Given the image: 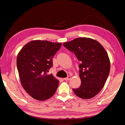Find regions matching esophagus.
Wrapping results in <instances>:
<instances>
[{
    "mask_svg": "<svg viewBox=\"0 0 125 125\" xmlns=\"http://www.w3.org/2000/svg\"><path fill=\"white\" fill-rule=\"evenodd\" d=\"M70 78H71V76H70V75H68V76L67 78H64V80H65V81H69L70 79Z\"/></svg>",
    "mask_w": 125,
    "mask_h": 125,
    "instance_id": "obj_1",
    "label": "esophagus"
}]
</instances>
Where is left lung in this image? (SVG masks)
Wrapping results in <instances>:
<instances>
[{
  "label": "left lung",
  "instance_id": "left-lung-1",
  "mask_svg": "<svg viewBox=\"0 0 125 125\" xmlns=\"http://www.w3.org/2000/svg\"><path fill=\"white\" fill-rule=\"evenodd\" d=\"M73 52L79 61L81 85L73 89L81 98L94 97L104 87L109 76L110 63L108 53L97 41L88 38H78L63 44Z\"/></svg>",
  "mask_w": 125,
  "mask_h": 125
}]
</instances>
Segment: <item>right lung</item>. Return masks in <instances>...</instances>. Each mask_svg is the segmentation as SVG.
I'll use <instances>...</instances> for the list:
<instances>
[{"mask_svg":"<svg viewBox=\"0 0 125 125\" xmlns=\"http://www.w3.org/2000/svg\"><path fill=\"white\" fill-rule=\"evenodd\" d=\"M61 45V43L46 40H33L25 45L18 54L17 67L21 85L37 100L48 99L56 91L59 81L47 72Z\"/></svg>","mask_w":125,"mask_h":125,"instance_id":"obj_1","label":"right lung"}]
</instances>
